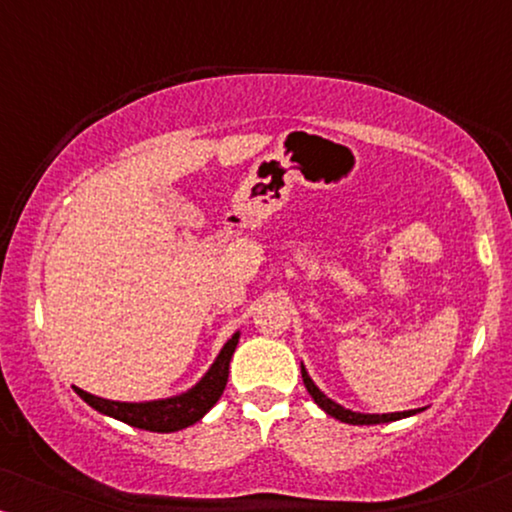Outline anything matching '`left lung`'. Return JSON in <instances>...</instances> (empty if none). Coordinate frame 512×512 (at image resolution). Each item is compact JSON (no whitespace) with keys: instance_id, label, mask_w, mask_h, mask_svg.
<instances>
[{"instance_id":"left-lung-1","label":"left lung","mask_w":512,"mask_h":512,"mask_svg":"<svg viewBox=\"0 0 512 512\" xmlns=\"http://www.w3.org/2000/svg\"><path fill=\"white\" fill-rule=\"evenodd\" d=\"M300 373H303V382H305L307 391H310V396L314 398V403H317L319 408L326 412V415L340 419V422H345V424H356V426L359 424H387V422H396V419L410 417V415H415V412H419V410H405V412H389V415H363V412H352V410L342 408L340 403L331 401V398H328L324 391H321L317 384L312 382V377L307 375L305 366H300Z\"/></svg>"}]
</instances>
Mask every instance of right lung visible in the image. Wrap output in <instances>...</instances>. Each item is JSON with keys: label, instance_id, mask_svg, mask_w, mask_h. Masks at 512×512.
Here are the masks:
<instances>
[{"label": "right lung", "instance_id": "1", "mask_svg": "<svg viewBox=\"0 0 512 512\" xmlns=\"http://www.w3.org/2000/svg\"><path fill=\"white\" fill-rule=\"evenodd\" d=\"M237 342H240V333H235L233 338L223 345V349L219 352V356H216L212 368L205 373V377H202L193 389H188L179 396L160 398V401H144V403H121V401H107V398L93 396L79 387H74V391L90 405V408L102 412V415L114 417L118 422H125L130 426H137V429L156 431V433L181 431L186 429V426L200 422V419L205 417L207 412L214 408V403L221 398L223 389H226L230 359H233Z\"/></svg>", "mask_w": 512, "mask_h": 512}]
</instances>
